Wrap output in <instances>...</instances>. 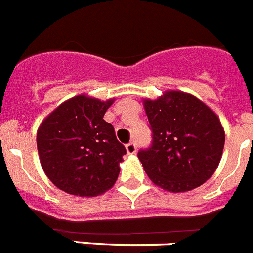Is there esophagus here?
Wrapping results in <instances>:
<instances>
[{"mask_svg":"<svg viewBox=\"0 0 253 253\" xmlns=\"http://www.w3.org/2000/svg\"><path fill=\"white\" fill-rule=\"evenodd\" d=\"M125 150H126L129 155H131V154H135V151H137V146H135L134 142H130V143L125 146Z\"/></svg>","mask_w":253,"mask_h":253,"instance_id":"34e87169","label":"esophagus"}]
</instances>
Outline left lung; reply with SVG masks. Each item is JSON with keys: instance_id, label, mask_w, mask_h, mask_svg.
<instances>
[{"instance_id": "1", "label": "left lung", "mask_w": 253, "mask_h": 253, "mask_svg": "<svg viewBox=\"0 0 253 253\" xmlns=\"http://www.w3.org/2000/svg\"><path fill=\"white\" fill-rule=\"evenodd\" d=\"M152 130V145L138 159L156 186L185 193L211 178L220 164L225 131L220 119L189 93L168 90L158 99H143Z\"/></svg>"}]
</instances>
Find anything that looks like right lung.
Wrapping results in <instances>:
<instances>
[{
	"instance_id": "1",
	"label": "right lung",
	"mask_w": 253,
	"mask_h": 253,
	"mask_svg": "<svg viewBox=\"0 0 253 253\" xmlns=\"http://www.w3.org/2000/svg\"><path fill=\"white\" fill-rule=\"evenodd\" d=\"M115 99L81 94L58 106L37 130L40 163L58 189L77 197H97L114 186L124 146L104 114Z\"/></svg>"
}]
</instances>
